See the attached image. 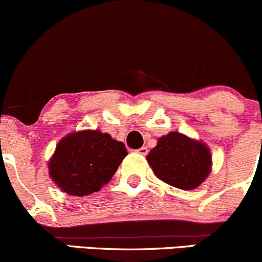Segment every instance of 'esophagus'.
Instances as JSON below:
<instances>
[{"mask_svg":"<svg viewBox=\"0 0 262 262\" xmlns=\"http://www.w3.org/2000/svg\"><path fill=\"white\" fill-rule=\"evenodd\" d=\"M137 153L140 154V155H146V154H148V148H146V146H142V148L138 149Z\"/></svg>","mask_w":262,"mask_h":262,"instance_id":"34e87169","label":"esophagus"}]
</instances>
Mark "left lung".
<instances>
[{
	"label": "left lung",
	"instance_id": "1",
	"mask_svg": "<svg viewBox=\"0 0 262 262\" xmlns=\"http://www.w3.org/2000/svg\"><path fill=\"white\" fill-rule=\"evenodd\" d=\"M146 162L164 183L182 190H192L208 179L212 157L210 148L201 140L170 132L158 139L146 155Z\"/></svg>",
	"mask_w": 262,
	"mask_h": 262
}]
</instances>
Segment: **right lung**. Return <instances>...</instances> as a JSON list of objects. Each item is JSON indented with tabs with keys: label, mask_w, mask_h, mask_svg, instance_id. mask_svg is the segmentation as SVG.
Returning a JSON list of instances; mask_svg holds the SVG:
<instances>
[{
	"label": "right lung",
	"mask_w": 262,
	"mask_h": 262,
	"mask_svg": "<svg viewBox=\"0 0 262 262\" xmlns=\"http://www.w3.org/2000/svg\"><path fill=\"white\" fill-rule=\"evenodd\" d=\"M126 154L122 142L98 129L72 132L57 144L48 174L62 191L85 196L111 182Z\"/></svg>",
	"instance_id": "obj_1"
}]
</instances>
